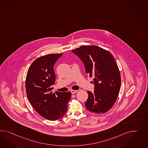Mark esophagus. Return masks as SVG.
<instances>
[{"label":"esophagus","instance_id":"obj_1","mask_svg":"<svg viewBox=\"0 0 148 148\" xmlns=\"http://www.w3.org/2000/svg\"><path fill=\"white\" fill-rule=\"evenodd\" d=\"M71 92H72V94H75V93H76L77 92H78V90H71Z\"/></svg>","mask_w":148,"mask_h":148}]
</instances>
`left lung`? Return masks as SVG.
Listing matches in <instances>:
<instances>
[{
	"mask_svg": "<svg viewBox=\"0 0 148 148\" xmlns=\"http://www.w3.org/2000/svg\"><path fill=\"white\" fill-rule=\"evenodd\" d=\"M84 63L86 73L94 77V92L87 91L85 106L89 112L104 114L112 107L121 84L120 71L110 52L97 46H82L72 51Z\"/></svg>",
	"mask_w": 148,
	"mask_h": 148,
	"instance_id": "8db88e82",
	"label": "left lung"
}]
</instances>
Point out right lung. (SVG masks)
<instances>
[{"instance_id": "obj_1", "label": "right lung", "mask_w": 148, "mask_h": 148, "mask_svg": "<svg viewBox=\"0 0 148 148\" xmlns=\"http://www.w3.org/2000/svg\"><path fill=\"white\" fill-rule=\"evenodd\" d=\"M62 56V53L50 54L38 58L28 68L26 77V94L33 108L42 117L52 121L65 115L72 96L70 92H52L56 79L53 67Z\"/></svg>"}]
</instances>
